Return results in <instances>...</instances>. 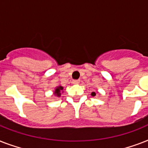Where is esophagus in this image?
<instances>
[{
  "instance_id": "1",
  "label": "esophagus",
  "mask_w": 148,
  "mask_h": 148,
  "mask_svg": "<svg viewBox=\"0 0 148 148\" xmlns=\"http://www.w3.org/2000/svg\"><path fill=\"white\" fill-rule=\"evenodd\" d=\"M72 83L74 84H77L80 83V80H74V81H72Z\"/></svg>"
}]
</instances>
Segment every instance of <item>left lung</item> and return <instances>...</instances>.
<instances>
[{
    "label": "left lung",
    "instance_id": "8db88e82",
    "mask_svg": "<svg viewBox=\"0 0 148 148\" xmlns=\"http://www.w3.org/2000/svg\"><path fill=\"white\" fill-rule=\"evenodd\" d=\"M91 95H92L93 97H94V96H95V95H96V94H95V92H92L91 93Z\"/></svg>",
    "mask_w": 148,
    "mask_h": 148
}]
</instances>
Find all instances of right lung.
Returning <instances> with one entry per match:
<instances>
[{
	"mask_svg": "<svg viewBox=\"0 0 148 148\" xmlns=\"http://www.w3.org/2000/svg\"><path fill=\"white\" fill-rule=\"evenodd\" d=\"M63 89H64V88H63L62 86H58V87H57V88H55V90H54V95H57L58 97H60V92H61V90H63Z\"/></svg>",
	"mask_w": 148,
	"mask_h": 148,
	"instance_id": "obj_1",
	"label": "right lung"
}]
</instances>
